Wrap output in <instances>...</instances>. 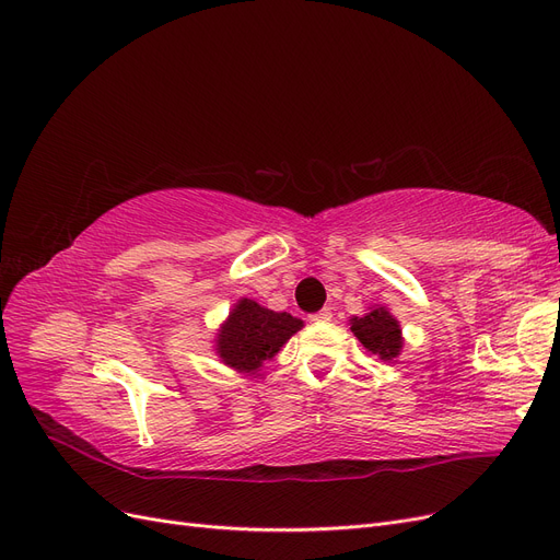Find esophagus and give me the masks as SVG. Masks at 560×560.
I'll return each mask as SVG.
<instances>
[{
    "label": "esophagus",
    "mask_w": 560,
    "mask_h": 560,
    "mask_svg": "<svg viewBox=\"0 0 560 560\" xmlns=\"http://www.w3.org/2000/svg\"><path fill=\"white\" fill-rule=\"evenodd\" d=\"M327 320H331V311L329 308H323V311L311 315V323H327Z\"/></svg>",
    "instance_id": "esophagus-1"
}]
</instances>
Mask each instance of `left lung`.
Returning <instances> with one entry per match:
<instances>
[{"mask_svg": "<svg viewBox=\"0 0 560 560\" xmlns=\"http://www.w3.org/2000/svg\"><path fill=\"white\" fill-rule=\"evenodd\" d=\"M350 329L361 340V346L373 354H380V359L388 361L400 354L402 336L398 320L384 306L363 315V318H352Z\"/></svg>", "mask_w": 560, "mask_h": 560, "instance_id": "1", "label": "left lung"}]
</instances>
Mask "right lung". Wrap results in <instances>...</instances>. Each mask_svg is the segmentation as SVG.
I'll return each mask as SVG.
<instances>
[{
    "label": "right lung",
    "mask_w": 560,
    "mask_h": 560,
    "mask_svg": "<svg viewBox=\"0 0 560 560\" xmlns=\"http://www.w3.org/2000/svg\"><path fill=\"white\" fill-rule=\"evenodd\" d=\"M300 327L302 320L290 313H277L252 300H240L222 327V334L217 336V350L231 369L254 373L265 359H272Z\"/></svg>",
    "instance_id": "add662e5"
}]
</instances>
